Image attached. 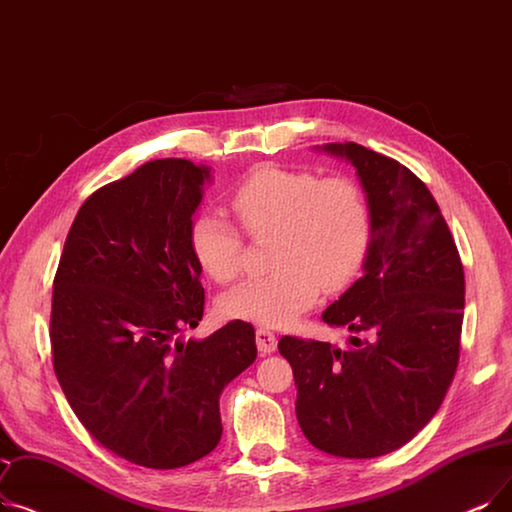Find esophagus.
Listing matches in <instances>:
<instances>
[{
  "label": "esophagus",
  "mask_w": 512,
  "mask_h": 512,
  "mask_svg": "<svg viewBox=\"0 0 512 512\" xmlns=\"http://www.w3.org/2000/svg\"><path fill=\"white\" fill-rule=\"evenodd\" d=\"M255 341H257V349L261 353H272L278 347V339L270 328H257L255 330Z\"/></svg>",
  "instance_id": "1"
}]
</instances>
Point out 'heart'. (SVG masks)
Instances as JSON below:
<instances>
[{"label": "heart", "mask_w": 512, "mask_h": 512, "mask_svg": "<svg viewBox=\"0 0 512 512\" xmlns=\"http://www.w3.org/2000/svg\"><path fill=\"white\" fill-rule=\"evenodd\" d=\"M230 207L251 238L274 236L270 276L240 284L219 303L230 320L284 326L324 291H339L360 272L372 242V213L364 190L349 177L263 165L232 190ZM190 251L219 284L242 272L244 236L221 213L190 224Z\"/></svg>", "instance_id": "1"}]
</instances>
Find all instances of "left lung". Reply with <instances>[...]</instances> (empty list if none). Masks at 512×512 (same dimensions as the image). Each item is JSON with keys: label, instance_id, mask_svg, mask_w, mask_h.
I'll use <instances>...</instances> for the list:
<instances>
[{"label": "left lung", "instance_id": "1", "mask_svg": "<svg viewBox=\"0 0 512 512\" xmlns=\"http://www.w3.org/2000/svg\"><path fill=\"white\" fill-rule=\"evenodd\" d=\"M358 169L372 213L364 276L322 320L353 332L337 349L282 337L297 420L318 450L376 458L408 443L439 410L460 358L464 270L425 182L355 142L326 144Z\"/></svg>", "mask_w": 512, "mask_h": 512}]
</instances>
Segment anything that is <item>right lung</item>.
Instances as JSON below:
<instances>
[{
  "mask_svg": "<svg viewBox=\"0 0 512 512\" xmlns=\"http://www.w3.org/2000/svg\"><path fill=\"white\" fill-rule=\"evenodd\" d=\"M207 167L157 159L81 205L54 276L50 343L58 383L102 448L148 469L201 460L221 439L219 393L255 358V330L203 320L192 213Z\"/></svg>",
  "mask_w": 512,
  "mask_h": 512,
  "instance_id": "right-lung-1",
  "label": "right lung"
}]
</instances>
